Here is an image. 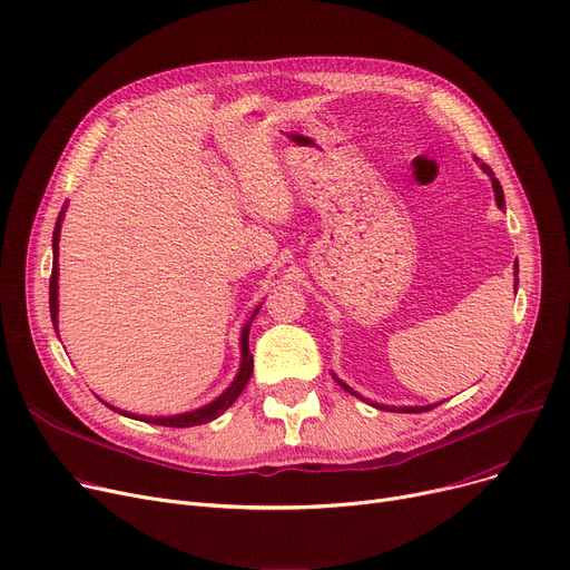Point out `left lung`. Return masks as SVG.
I'll use <instances>...</instances> for the list:
<instances>
[{
	"label": "left lung",
	"instance_id": "8db88e82",
	"mask_svg": "<svg viewBox=\"0 0 570 570\" xmlns=\"http://www.w3.org/2000/svg\"><path fill=\"white\" fill-rule=\"evenodd\" d=\"M478 161V159H475ZM481 168L490 175V179H492V189H494V200H497V205H499V209H503L505 207V198H503V189H501V185H499V179L494 177V173H492V168L490 166H485V164H481ZM515 291H518V261H515ZM333 379L344 387L346 393H351V395H355V397H361L357 395L353 387H348L342 379H337L335 374H333ZM363 400V397H361ZM367 404H372V406H376V409H381V411H404V413H421V411H430V409H434V406H439V404H430V406H385V404H376V402H370V400H365Z\"/></svg>",
	"mask_w": 570,
	"mask_h": 570
}]
</instances>
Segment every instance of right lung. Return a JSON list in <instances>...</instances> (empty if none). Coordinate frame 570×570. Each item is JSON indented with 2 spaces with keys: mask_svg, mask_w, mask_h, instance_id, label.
Instances as JSON below:
<instances>
[{
  "mask_svg": "<svg viewBox=\"0 0 570 570\" xmlns=\"http://www.w3.org/2000/svg\"><path fill=\"white\" fill-rule=\"evenodd\" d=\"M65 213H67V205L62 207V213H59L57 217V224H55V230H52V275H50V318H52V325H55V333H57V277H59V265H57V254H59V230H62V219H65ZM261 305L252 312L249 321L245 323L243 327V335H239V348H243V361H239V370L233 379V383L226 387V391L213 400L209 404L200 406V409H194V411H187V413H177V415H138V413H129V411H119L110 404L112 411L122 413L127 417H134V421H145L149 425H161V428H194V425H205L209 421H215V417H219L237 397L239 393L245 391L247 381L252 379V372H254V355L249 353V325L254 321V316L258 314Z\"/></svg>",
  "mask_w": 570,
  "mask_h": 570,
  "instance_id": "right-lung-1",
  "label": "right lung"
}]
</instances>
